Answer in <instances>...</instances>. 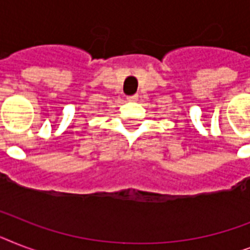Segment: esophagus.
<instances>
[{"instance_id":"obj_1","label":"esophagus","mask_w":250,"mask_h":250,"mask_svg":"<svg viewBox=\"0 0 250 250\" xmlns=\"http://www.w3.org/2000/svg\"><path fill=\"white\" fill-rule=\"evenodd\" d=\"M137 98H139V96H137V94H132V96H128V97H127V100H128V101H137Z\"/></svg>"}]
</instances>
